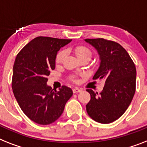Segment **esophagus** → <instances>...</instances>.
Segmentation results:
<instances>
[{"instance_id": "34e87169", "label": "esophagus", "mask_w": 147, "mask_h": 147, "mask_svg": "<svg viewBox=\"0 0 147 147\" xmlns=\"http://www.w3.org/2000/svg\"><path fill=\"white\" fill-rule=\"evenodd\" d=\"M81 91H82V90H81L80 88H74V89H73V92H74V93H78V92H80Z\"/></svg>"}]
</instances>
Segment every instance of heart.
<instances>
[{
	"mask_svg": "<svg viewBox=\"0 0 147 147\" xmlns=\"http://www.w3.org/2000/svg\"><path fill=\"white\" fill-rule=\"evenodd\" d=\"M73 50H74V52L75 54H76V55L77 56V58L79 59H81L82 58H84V57H88V58L91 59V57H92V53H91L90 49L87 48L86 47H84V46H77V47H75L73 49ZM65 56H66V52L65 50H60L56 55L55 62L57 64L61 63L64 61V59H65ZM70 80L72 82H77L76 76H74V75L71 76Z\"/></svg>",
	"mask_w": 147,
	"mask_h": 147,
	"instance_id": "obj_1",
	"label": "heart"
}]
</instances>
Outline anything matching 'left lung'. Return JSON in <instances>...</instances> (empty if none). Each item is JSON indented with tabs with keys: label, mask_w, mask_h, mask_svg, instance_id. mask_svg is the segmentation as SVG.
<instances>
[{
	"label": "left lung",
	"mask_w": 147,
	"mask_h": 147,
	"mask_svg": "<svg viewBox=\"0 0 147 147\" xmlns=\"http://www.w3.org/2000/svg\"><path fill=\"white\" fill-rule=\"evenodd\" d=\"M100 56L99 68L93 80H103L100 94L87 89L91 95L86 111L91 118L102 124L118 119L131 102L136 89V67L127 51L118 43L103 38L86 39Z\"/></svg>",
	"instance_id": "8db88e82"
}]
</instances>
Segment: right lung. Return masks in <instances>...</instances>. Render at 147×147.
<instances>
[{
    "mask_svg": "<svg viewBox=\"0 0 147 147\" xmlns=\"http://www.w3.org/2000/svg\"><path fill=\"white\" fill-rule=\"evenodd\" d=\"M71 41L37 37L23 47L16 58L13 94L24 113L37 124L49 125L56 121L73 95L71 88L66 86L57 92L47 84V76L55 67L58 51Z\"/></svg>",
    "mask_w": 147,
    "mask_h": 147,
    "instance_id": "right-lung-1",
    "label": "right lung"
}]
</instances>
